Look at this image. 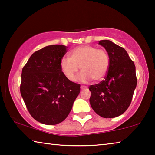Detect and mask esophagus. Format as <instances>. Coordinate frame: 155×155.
I'll return each instance as SVG.
<instances>
[{
    "instance_id": "34e87169",
    "label": "esophagus",
    "mask_w": 155,
    "mask_h": 155,
    "mask_svg": "<svg viewBox=\"0 0 155 155\" xmlns=\"http://www.w3.org/2000/svg\"><path fill=\"white\" fill-rule=\"evenodd\" d=\"M81 90H85V89H87V86L81 85Z\"/></svg>"
}]
</instances>
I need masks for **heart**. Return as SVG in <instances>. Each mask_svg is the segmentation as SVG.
<instances>
[{
  "instance_id": "1",
  "label": "heart",
  "mask_w": 155,
  "mask_h": 155,
  "mask_svg": "<svg viewBox=\"0 0 155 155\" xmlns=\"http://www.w3.org/2000/svg\"><path fill=\"white\" fill-rule=\"evenodd\" d=\"M60 67L65 78L70 81L75 80L81 68L82 71L78 79L87 82L92 79L100 81L106 77L109 68V57L105 50L90 45L78 46L70 52V57H64Z\"/></svg>"
}]
</instances>
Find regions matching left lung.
Returning <instances> with one entry per match:
<instances>
[{
  "label": "left lung",
  "instance_id": "1",
  "mask_svg": "<svg viewBox=\"0 0 155 155\" xmlns=\"http://www.w3.org/2000/svg\"><path fill=\"white\" fill-rule=\"evenodd\" d=\"M109 57L104 79L90 85V103L100 116L113 118L124 113L130 104L137 85L135 65L124 48L109 40H101Z\"/></svg>",
  "mask_w": 155,
  "mask_h": 155
}]
</instances>
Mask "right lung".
<instances>
[{"instance_id":"obj_1","label":"right lung","mask_w":155,"mask_h":155,"mask_svg":"<svg viewBox=\"0 0 155 155\" xmlns=\"http://www.w3.org/2000/svg\"><path fill=\"white\" fill-rule=\"evenodd\" d=\"M67 48L44 47L34 52L22 68L21 96L31 116L44 124L64 121L80 93V84L68 80L60 67Z\"/></svg>"}]
</instances>
